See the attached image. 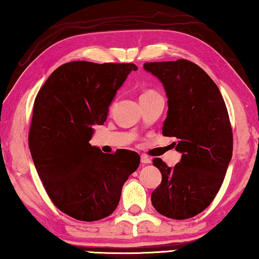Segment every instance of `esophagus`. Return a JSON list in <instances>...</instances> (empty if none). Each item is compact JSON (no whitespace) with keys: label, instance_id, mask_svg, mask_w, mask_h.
I'll return each instance as SVG.
<instances>
[{"label":"esophagus","instance_id":"obj_1","mask_svg":"<svg viewBox=\"0 0 259 259\" xmlns=\"http://www.w3.org/2000/svg\"><path fill=\"white\" fill-rule=\"evenodd\" d=\"M151 157L146 156V155H141V163L142 164H147V163H151Z\"/></svg>","mask_w":259,"mask_h":259}]
</instances>
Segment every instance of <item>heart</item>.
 I'll return each instance as SVG.
<instances>
[{"instance_id":"obj_1","label":"heart","mask_w":259,"mask_h":259,"mask_svg":"<svg viewBox=\"0 0 259 259\" xmlns=\"http://www.w3.org/2000/svg\"><path fill=\"white\" fill-rule=\"evenodd\" d=\"M155 91L154 90H146V91L142 92V95L140 98H144V97H148V96H152V95H155Z\"/></svg>"}]
</instances>
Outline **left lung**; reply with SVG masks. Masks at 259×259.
<instances>
[{"mask_svg":"<svg viewBox=\"0 0 259 259\" xmlns=\"http://www.w3.org/2000/svg\"><path fill=\"white\" fill-rule=\"evenodd\" d=\"M146 71L163 84L168 114L162 134L174 137L181 161L168 167L155 157L162 181L152 193L161 215L187 220L209 207L219 193L232 156V128L217 85L200 66L187 59L145 63Z\"/></svg>","mask_w":259,"mask_h":259,"instance_id":"obj_1","label":"left lung"}]
</instances>
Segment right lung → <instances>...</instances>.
I'll list each match as a JSON object with an SVG mask.
<instances>
[{
    "label": "right lung",
    "instance_id": "right-lung-1",
    "mask_svg": "<svg viewBox=\"0 0 259 259\" xmlns=\"http://www.w3.org/2000/svg\"><path fill=\"white\" fill-rule=\"evenodd\" d=\"M133 63L77 61L57 67L33 104L29 148L44 189L56 207L93 222L115 210L121 188L138 169V153L105 154L90 145L92 126L106 121L108 106Z\"/></svg>",
    "mask_w": 259,
    "mask_h": 259
}]
</instances>
